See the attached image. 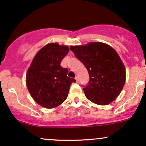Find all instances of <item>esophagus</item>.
Segmentation results:
<instances>
[{
	"instance_id": "obj_1",
	"label": "esophagus",
	"mask_w": 146,
	"mask_h": 146,
	"mask_svg": "<svg viewBox=\"0 0 146 146\" xmlns=\"http://www.w3.org/2000/svg\"><path fill=\"white\" fill-rule=\"evenodd\" d=\"M75 79H76V82H79V78H78V76H76V77L75 78Z\"/></svg>"
}]
</instances>
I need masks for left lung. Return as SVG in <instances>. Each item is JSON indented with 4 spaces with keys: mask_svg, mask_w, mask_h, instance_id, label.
Masks as SVG:
<instances>
[{
    "mask_svg": "<svg viewBox=\"0 0 146 146\" xmlns=\"http://www.w3.org/2000/svg\"><path fill=\"white\" fill-rule=\"evenodd\" d=\"M70 48L89 73V84L83 88L85 97L99 105L116 100L126 81V68L117 51L102 42L70 46Z\"/></svg>",
    "mask_w": 146,
    "mask_h": 146,
    "instance_id": "obj_1",
    "label": "left lung"
}]
</instances>
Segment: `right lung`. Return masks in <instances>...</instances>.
<instances>
[{"label": "right lung", "instance_id": "right-lung-1", "mask_svg": "<svg viewBox=\"0 0 146 146\" xmlns=\"http://www.w3.org/2000/svg\"><path fill=\"white\" fill-rule=\"evenodd\" d=\"M69 48L49 43L35 55L26 74V84L33 100L42 107L52 109L67 98L73 78L67 77L68 69L61 66Z\"/></svg>", "mask_w": 146, "mask_h": 146}]
</instances>
